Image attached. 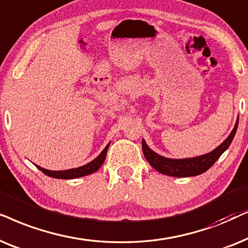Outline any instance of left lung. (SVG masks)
I'll return each instance as SVG.
<instances>
[{
    "label": "left lung",
    "mask_w": 248,
    "mask_h": 248,
    "mask_svg": "<svg viewBox=\"0 0 248 248\" xmlns=\"http://www.w3.org/2000/svg\"><path fill=\"white\" fill-rule=\"evenodd\" d=\"M238 120L237 118L236 124L233 127L232 133L227 137V140L220 144L216 150H213L210 153L201 155V156L196 157H189V158H169L164 157L155 153L152 151L150 147L147 146L146 141L143 140L141 141V148H143L144 156L146 157L147 162L154 168L155 170L161 172L162 174H167V176L171 177H193L199 176V174L205 172L209 170L211 167L216 163V161L221 156V154L230 146L232 141L235 137L237 127H238Z\"/></svg>",
    "instance_id": "obj_1"
}]
</instances>
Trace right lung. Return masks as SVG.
I'll use <instances>...</instances> for the list:
<instances>
[{
	"label": "right lung",
	"mask_w": 248,
	"mask_h": 248,
	"mask_svg": "<svg viewBox=\"0 0 248 248\" xmlns=\"http://www.w3.org/2000/svg\"><path fill=\"white\" fill-rule=\"evenodd\" d=\"M108 146H110V143H108L102 153L98 155L96 158H94L93 161H91L90 163L85 164V166L79 167V168H75V169H69V170H61V171H52V170H47L44 169V168L36 166L42 172H44L46 176L52 177V178H57V179H75V178H79V177H84L87 176V174L94 173L95 171H97L100 169L102 164H103L105 156H107Z\"/></svg>",
	"instance_id": "add662e5"
}]
</instances>
